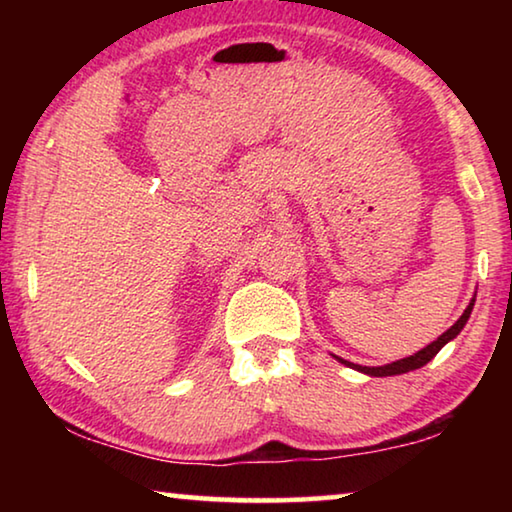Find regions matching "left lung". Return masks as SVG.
<instances>
[{
    "mask_svg": "<svg viewBox=\"0 0 512 512\" xmlns=\"http://www.w3.org/2000/svg\"><path fill=\"white\" fill-rule=\"evenodd\" d=\"M474 300H476V298L470 300V305L465 307L463 316L458 318L456 323H454L452 327H449L445 334H440L436 341L429 343L427 348H422V350H418L415 354H411V357L400 359V361H393V363H386V366H359V363L345 361V359H341V357H336V354H334V359L341 361L343 366H348V368H354V370L363 372V375H368V377H393V375H404V372L418 370V368H422V366H427V363H429L433 357H436V354H438L440 350H443L449 341H454L456 336L461 334V329L465 327L467 318H470L472 309H474Z\"/></svg>",
    "mask_w": 512,
    "mask_h": 512,
    "instance_id": "obj_1",
    "label": "left lung"
}]
</instances>
